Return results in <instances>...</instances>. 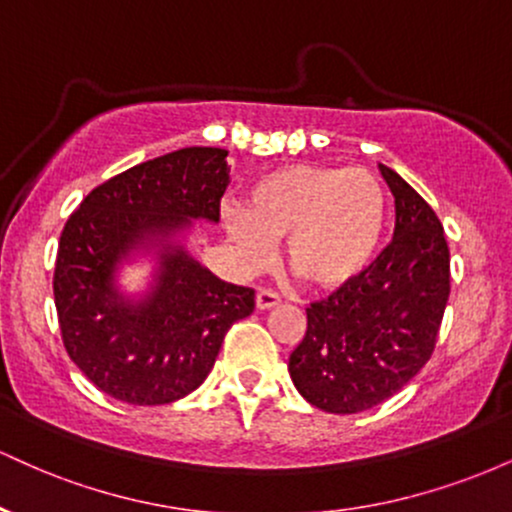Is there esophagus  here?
<instances>
[{"label": "esophagus", "instance_id": "esophagus-1", "mask_svg": "<svg viewBox=\"0 0 512 512\" xmlns=\"http://www.w3.org/2000/svg\"><path fill=\"white\" fill-rule=\"evenodd\" d=\"M281 303V298H279V293H274V291H269V289H264V291H260L255 296V305H257V310H269V308H276V305Z\"/></svg>", "mask_w": 512, "mask_h": 512}]
</instances>
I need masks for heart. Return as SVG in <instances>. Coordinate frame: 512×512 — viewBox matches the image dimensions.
<instances>
[{"instance_id": "heart-1", "label": "heart", "mask_w": 512, "mask_h": 512, "mask_svg": "<svg viewBox=\"0 0 512 512\" xmlns=\"http://www.w3.org/2000/svg\"><path fill=\"white\" fill-rule=\"evenodd\" d=\"M223 231L240 267L260 272L286 244L293 274L320 291H342L368 274L383 250L390 207L366 168H276L252 185L248 209H223Z\"/></svg>"}]
</instances>
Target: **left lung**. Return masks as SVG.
<instances>
[{"mask_svg":"<svg viewBox=\"0 0 512 512\" xmlns=\"http://www.w3.org/2000/svg\"><path fill=\"white\" fill-rule=\"evenodd\" d=\"M395 236L363 279L305 308L293 385L330 414L378 407L426 366L450 296V250L436 211L392 168Z\"/></svg>","mask_w":512,"mask_h":512,"instance_id":"8db88e82","label":"left lung"}]
</instances>
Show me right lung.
<instances>
[{"label": "right lung", "instance_id": "obj_1", "mask_svg": "<svg viewBox=\"0 0 512 512\" xmlns=\"http://www.w3.org/2000/svg\"><path fill=\"white\" fill-rule=\"evenodd\" d=\"M228 151L190 146L115 175L64 223L55 308L64 349L105 395L139 407L197 390L223 337L255 308V291L221 281L185 248L192 221L219 223ZM154 254L139 297L116 286L121 264Z\"/></svg>", "mask_w": 512, "mask_h": 512}]
</instances>
